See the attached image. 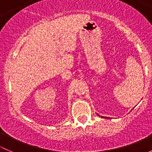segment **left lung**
Returning <instances> with one entry per match:
<instances>
[{
	"label": "left lung",
	"mask_w": 152,
	"mask_h": 152,
	"mask_svg": "<svg viewBox=\"0 0 152 152\" xmlns=\"http://www.w3.org/2000/svg\"><path fill=\"white\" fill-rule=\"evenodd\" d=\"M102 118H104L103 117V116H102ZM105 118H107V117H104Z\"/></svg>",
	"instance_id": "obj_1"
}]
</instances>
